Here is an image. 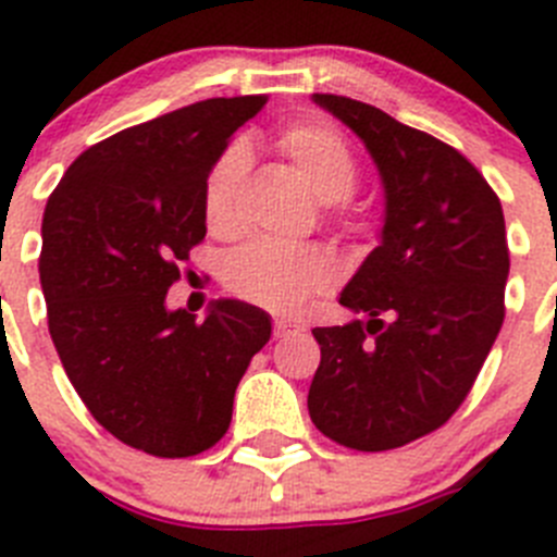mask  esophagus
I'll return each mask as SVG.
<instances>
[{
  "label": "esophagus",
  "instance_id": "obj_1",
  "mask_svg": "<svg viewBox=\"0 0 557 557\" xmlns=\"http://www.w3.org/2000/svg\"><path fill=\"white\" fill-rule=\"evenodd\" d=\"M299 333H302L299 324H290L285 322V319H277V322H274V335H277V338H290V335H299Z\"/></svg>",
  "mask_w": 557,
  "mask_h": 557
}]
</instances>
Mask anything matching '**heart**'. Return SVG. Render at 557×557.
Here are the masks:
<instances>
[{
    "label": "heart",
    "mask_w": 557,
    "mask_h": 557,
    "mask_svg": "<svg viewBox=\"0 0 557 557\" xmlns=\"http://www.w3.org/2000/svg\"><path fill=\"white\" fill-rule=\"evenodd\" d=\"M280 152L297 169L322 202H341L355 191L360 160L352 144L327 122H294L277 135ZM249 158L244 144H230L210 163L202 188L205 222L210 233L235 235L242 230V188ZM338 280L335 258L315 244L255 242L233 255L224 283L235 297L277 315H297L327 294Z\"/></svg>",
    "instance_id": "1"
}]
</instances>
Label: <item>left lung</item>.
<instances>
[{
  "label": "left lung",
  "instance_id": "obj_1",
  "mask_svg": "<svg viewBox=\"0 0 557 557\" xmlns=\"http://www.w3.org/2000/svg\"><path fill=\"white\" fill-rule=\"evenodd\" d=\"M366 144L385 191L383 242L338 302L360 319L315 327L310 419L360 453L397 449L460 408L505 319L499 197L449 144L374 104L313 94Z\"/></svg>",
  "mask_w": 557,
  "mask_h": 557
}]
</instances>
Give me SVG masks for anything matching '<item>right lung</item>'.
I'll return each mask as SVG.
<instances>
[{
	"label": "right lung",
	"mask_w": 557,
	"mask_h": 557,
	"mask_svg": "<svg viewBox=\"0 0 557 557\" xmlns=\"http://www.w3.org/2000/svg\"><path fill=\"white\" fill-rule=\"evenodd\" d=\"M267 97L205 99L85 149L49 197L38 272L49 335L91 416L127 447L191 458L227 433L235 388L272 319L216 299L205 322L169 310L205 238L202 188Z\"/></svg>",
	"instance_id": "obj_1"
}]
</instances>
